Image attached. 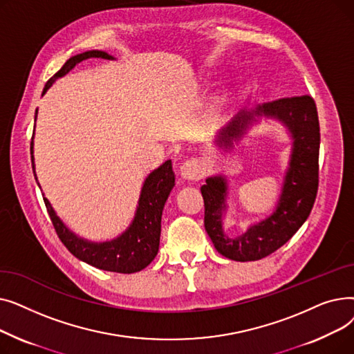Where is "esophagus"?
Returning <instances> with one entry per match:
<instances>
[{"instance_id":"obj_1","label":"esophagus","mask_w":354,"mask_h":354,"mask_svg":"<svg viewBox=\"0 0 354 354\" xmlns=\"http://www.w3.org/2000/svg\"><path fill=\"white\" fill-rule=\"evenodd\" d=\"M180 175L187 180H198L203 175V167L198 160L191 159L180 166Z\"/></svg>"}]
</instances>
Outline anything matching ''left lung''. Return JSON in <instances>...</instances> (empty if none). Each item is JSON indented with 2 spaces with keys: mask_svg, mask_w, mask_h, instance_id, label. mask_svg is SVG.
I'll return each instance as SVG.
<instances>
[{
  "mask_svg": "<svg viewBox=\"0 0 354 354\" xmlns=\"http://www.w3.org/2000/svg\"><path fill=\"white\" fill-rule=\"evenodd\" d=\"M255 116L280 120L292 138L291 159L274 212L245 232L230 236L222 228V212L227 209L228 195L225 176H211L201 187L205 202L203 222L214 247L219 254L241 263L257 261L283 247L308 218L319 189L320 124L313 97H283L254 110L239 111L221 130L216 143L232 147V142L243 138L250 124L257 122Z\"/></svg>",
  "mask_w": 354,
  "mask_h": 354,
  "instance_id": "8db88e82",
  "label": "left lung"
}]
</instances>
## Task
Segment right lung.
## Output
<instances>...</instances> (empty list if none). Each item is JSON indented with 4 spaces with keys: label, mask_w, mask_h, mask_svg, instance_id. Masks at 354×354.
Returning <instances> with one entry per match:
<instances>
[{
    "label": "right lung",
    "mask_w": 354,
    "mask_h": 354,
    "mask_svg": "<svg viewBox=\"0 0 354 354\" xmlns=\"http://www.w3.org/2000/svg\"><path fill=\"white\" fill-rule=\"evenodd\" d=\"M87 59L113 60L111 55L99 50H90L77 55H73V57H70L64 63V66L46 83L43 95L55 80L63 77L64 74H67L74 66ZM35 118H37V110H35ZM32 139H34V135L31 138L30 151H31L32 172L37 180L34 156H32V146H34ZM37 185L40 187L39 180H37ZM174 187H175V174L172 171V162L166 160L158 167V169L149 174V176L145 179L132 224L129 225V228L122 235H119L118 238L111 241H106V243H91V241L83 239L74 232H71L63 224V221L55 215L48 199L44 196L43 199L55 232H57L62 243L74 257L99 270L132 274L146 268L153 261V258L158 254L159 239H160L162 211L165 207V202L167 196H169Z\"/></svg>",
    "instance_id": "add662e5"
}]
</instances>
